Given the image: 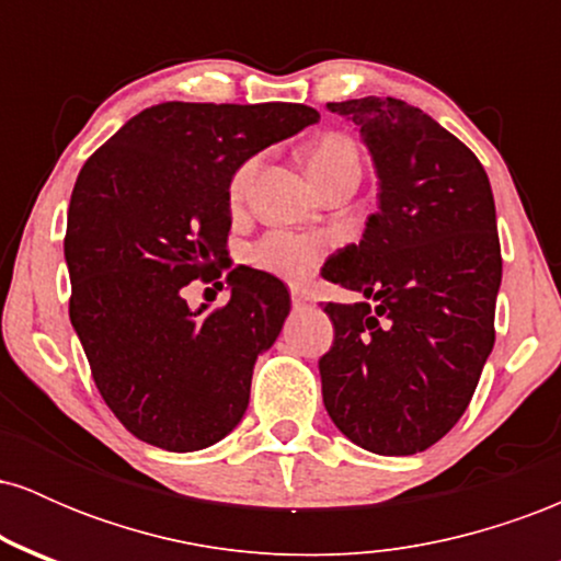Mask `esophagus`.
Listing matches in <instances>:
<instances>
[{
  "instance_id": "1",
  "label": "esophagus",
  "mask_w": 561,
  "mask_h": 561,
  "mask_svg": "<svg viewBox=\"0 0 561 561\" xmlns=\"http://www.w3.org/2000/svg\"><path fill=\"white\" fill-rule=\"evenodd\" d=\"M293 308H306L308 302H311V298H308V293L306 289H298V287H293Z\"/></svg>"
}]
</instances>
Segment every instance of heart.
Returning <instances> with one entry per match:
<instances>
[{"label": "heart", "mask_w": 561, "mask_h": 561, "mask_svg": "<svg viewBox=\"0 0 561 561\" xmlns=\"http://www.w3.org/2000/svg\"><path fill=\"white\" fill-rule=\"evenodd\" d=\"M261 165V156L248 158L240 169L234 171L229 182L231 203H240L248 192L250 182L255 179V171ZM306 165L311 173L313 184L324 190L327 184L337 182L343 176H362V156H358L356 141L345 134H327L313 141L306 150ZM327 253V240L319 234H298V231L276 229L263 234L253 248L248 250L250 266L259 272L276 276L282 282H298L306 279L319 261Z\"/></svg>", "instance_id": "obj_1"}]
</instances>
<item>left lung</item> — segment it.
<instances>
[{
    "mask_svg": "<svg viewBox=\"0 0 561 561\" xmlns=\"http://www.w3.org/2000/svg\"><path fill=\"white\" fill-rule=\"evenodd\" d=\"M362 134L379 179L362 242L321 274L362 293L327 302V414L379 456L430 448L461 420L493 351L501 244L488 173L465 141L392 96L327 102Z\"/></svg>",
    "mask_w": 561,
    "mask_h": 561,
    "instance_id": "left-lung-1",
    "label": "left lung"
}]
</instances>
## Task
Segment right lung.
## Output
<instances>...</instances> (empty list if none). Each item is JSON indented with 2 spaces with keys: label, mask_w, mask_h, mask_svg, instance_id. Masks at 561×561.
Wrapping results in <instances>:
<instances>
[{
  "label": "right lung",
  "mask_w": 561,
  "mask_h": 561,
  "mask_svg": "<svg viewBox=\"0 0 561 561\" xmlns=\"http://www.w3.org/2000/svg\"><path fill=\"white\" fill-rule=\"evenodd\" d=\"M317 121L295 102H160L83 163L66 231L70 324L96 390L139 440L186 454L244 416L255 358L289 313L287 287L237 266L216 311H192L182 289L229 268L234 171Z\"/></svg>",
  "instance_id": "obj_1"
}]
</instances>
